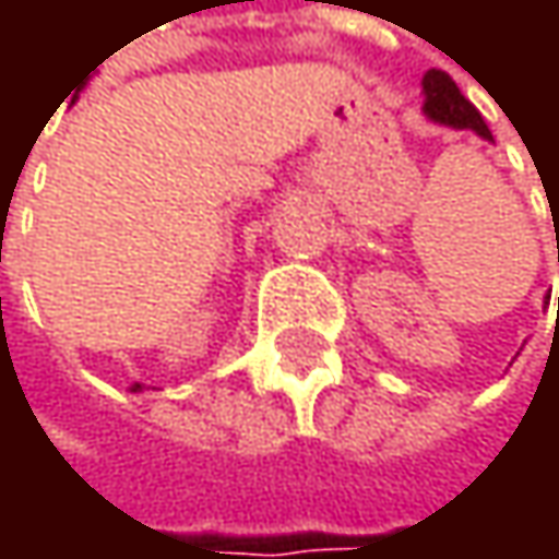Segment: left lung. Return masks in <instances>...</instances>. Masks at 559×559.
Returning a JSON list of instances; mask_svg holds the SVG:
<instances>
[{
	"instance_id": "8db88e82",
	"label": "left lung",
	"mask_w": 559,
	"mask_h": 559,
	"mask_svg": "<svg viewBox=\"0 0 559 559\" xmlns=\"http://www.w3.org/2000/svg\"><path fill=\"white\" fill-rule=\"evenodd\" d=\"M424 112L433 122L453 126V129H473L476 135L492 142L489 126L483 122L479 109L460 93V86L453 83V76L447 70H427L424 73Z\"/></svg>"
}]
</instances>
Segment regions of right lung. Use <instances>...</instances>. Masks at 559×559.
<instances>
[{"mask_svg":"<svg viewBox=\"0 0 559 559\" xmlns=\"http://www.w3.org/2000/svg\"><path fill=\"white\" fill-rule=\"evenodd\" d=\"M132 391H142V385H139V382H135V385H132Z\"/></svg>","mask_w":559,"mask_h":559,"instance_id":"1","label":"right lung"}]
</instances>
